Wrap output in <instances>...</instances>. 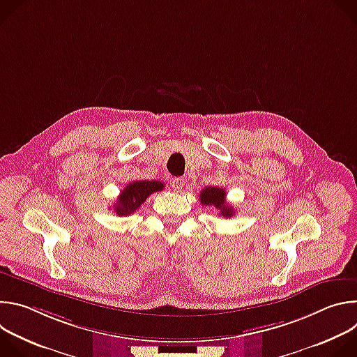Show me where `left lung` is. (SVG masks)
<instances>
[{
  "label": "left lung",
  "instance_id": "1",
  "mask_svg": "<svg viewBox=\"0 0 357 357\" xmlns=\"http://www.w3.org/2000/svg\"><path fill=\"white\" fill-rule=\"evenodd\" d=\"M164 189V183L160 181H134L130 182L117 197L113 205L117 216H128L134 213L142 203L154 192Z\"/></svg>",
  "mask_w": 357,
  "mask_h": 357
}]
</instances>
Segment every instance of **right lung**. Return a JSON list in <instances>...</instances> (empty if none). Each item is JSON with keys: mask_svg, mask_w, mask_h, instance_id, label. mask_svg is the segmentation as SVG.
<instances>
[{"mask_svg": "<svg viewBox=\"0 0 357 357\" xmlns=\"http://www.w3.org/2000/svg\"><path fill=\"white\" fill-rule=\"evenodd\" d=\"M200 202L202 205H213L220 211V215L223 218H231L234 215L233 208L226 205V190L218 186H208L202 190L200 193Z\"/></svg>", "mask_w": 357, "mask_h": 357, "instance_id": "1", "label": "right lung"}]
</instances>
